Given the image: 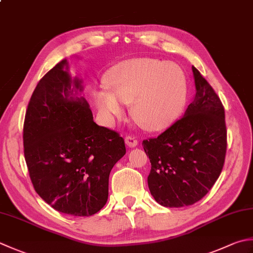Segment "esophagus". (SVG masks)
Wrapping results in <instances>:
<instances>
[{
	"mask_svg": "<svg viewBox=\"0 0 253 253\" xmlns=\"http://www.w3.org/2000/svg\"><path fill=\"white\" fill-rule=\"evenodd\" d=\"M125 142H126V145L128 147H130V148H133V147H136L138 145L137 139H136L135 137H132V136H127L125 138Z\"/></svg>",
	"mask_w": 253,
	"mask_h": 253,
	"instance_id": "34e87169",
	"label": "esophagus"
}]
</instances>
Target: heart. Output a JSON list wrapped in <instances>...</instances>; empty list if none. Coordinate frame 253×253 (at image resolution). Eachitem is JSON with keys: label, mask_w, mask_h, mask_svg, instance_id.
Segmentation results:
<instances>
[{"label": "heart", "mask_w": 253, "mask_h": 253, "mask_svg": "<svg viewBox=\"0 0 253 253\" xmlns=\"http://www.w3.org/2000/svg\"><path fill=\"white\" fill-rule=\"evenodd\" d=\"M108 87L94 93V100L107 121L131 103V115L147 130L158 131L172 125L184 110L189 95L185 72L175 63L156 59H132L112 68Z\"/></svg>", "instance_id": "heart-1"}]
</instances>
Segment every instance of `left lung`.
<instances>
[{"mask_svg": "<svg viewBox=\"0 0 253 253\" xmlns=\"http://www.w3.org/2000/svg\"><path fill=\"white\" fill-rule=\"evenodd\" d=\"M195 97L157 138L142 141L151 170L148 186L160 205L183 207L204 197L218 179L227 150L225 110L211 84L192 67Z\"/></svg>", "mask_w": 253, "mask_h": 253, "instance_id": "left-lung-1", "label": "left lung"}]
</instances>
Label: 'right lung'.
<instances>
[{"label":"right lung","instance_id":"1","mask_svg":"<svg viewBox=\"0 0 253 253\" xmlns=\"http://www.w3.org/2000/svg\"><path fill=\"white\" fill-rule=\"evenodd\" d=\"M81 83L67 60L44 74L28 103L23 141L37 194L58 211L84 217L106 204L111 170L126 147L120 133L94 123L85 98L76 96Z\"/></svg>","mask_w":253,"mask_h":253}]
</instances>
